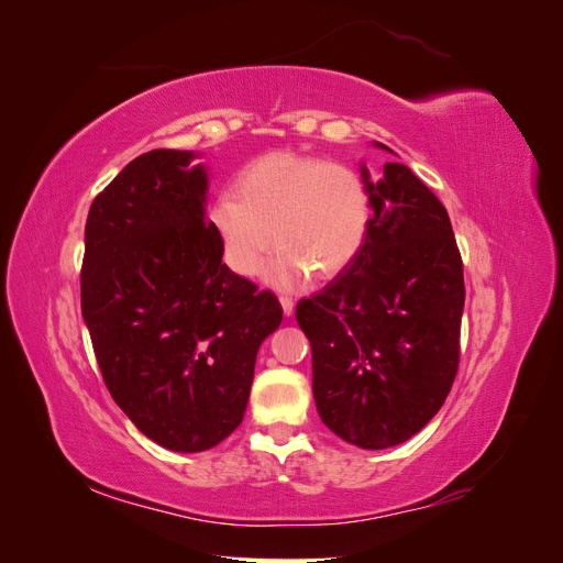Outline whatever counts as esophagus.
<instances>
[{"label":"esophagus","mask_w":563,"mask_h":563,"mask_svg":"<svg viewBox=\"0 0 563 563\" xmlns=\"http://www.w3.org/2000/svg\"><path fill=\"white\" fill-rule=\"evenodd\" d=\"M279 302H282V310H284V314H286V317H291V314H294V308H296L294 298H291V296H279Z\"/></svg>","instance_id":"obj_1"}]
</instances>
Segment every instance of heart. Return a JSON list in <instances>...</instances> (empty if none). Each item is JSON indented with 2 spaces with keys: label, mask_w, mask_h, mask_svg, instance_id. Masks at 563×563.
<instances>
[{
  "label": "heart",
  "mask_w": 563,
  "mask_h": 563,
  "mask_svg": "<svg viewBox=\"0 0 563 563\" xmlns=\"http://www.w3.org/2000/svg\"><path fill=\"white\" fill-rule=\"evenodd\" d=\"M373 220L366 180L345 164L296 152H269L236 176L234 195H218L211 225L225 263L240 277H255L272 242L279 246L267 279L300 286L314 269L333 277L362 246Z\"/></svg>",
  "instance_id": "obj_1"
}]
</instances>
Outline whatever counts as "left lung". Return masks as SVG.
Wrapping results in <instances>:
<instances>
[{
	"label": "left lung",
	"mask_w": 563,
	"mask_h": 563,
	"mask_svg": "<svg viewBox=\"0 0 563 563\" xmlns=\"http://www.w3.org/2000/svg\"><path fill=\"white\" fill-rule=\"evenodd\" d=\"M362 178L373 201L366 244L296 305V319L312 345L323 424L378 451L404 444L444 406L460 362L465 279L444 203L411 168L389 162L371 183L362 166Z\"/></svg>",
	"instance_id": "left-lung-1"
}]
</instances>
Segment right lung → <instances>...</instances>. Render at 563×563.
<instances>
[{"label":"right lung","instance_id":"1","mask_svg":"<svg viewBox=\"0 0 563 563\" xmlns=\"http://www.w3.org/2000/svg\"><path fill=\"white\" fill-rule=\"evenodd\" d=\"M192 159L150 150L126 164L91 203L81 263V317L112 399L178 453L240 428L255 354L282 323L275 294L223 263Z\"/></svg>","mask_w":563,"mask_h":563}]
</instances>
